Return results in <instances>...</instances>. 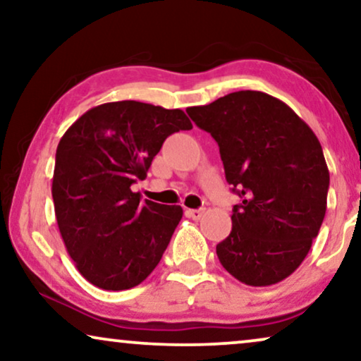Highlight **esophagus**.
Wrapping results in <instances>:
<instances>
[{
  "mask_svg": "<svg viewBox=\"0 0 361 361\" xmlns=\"http://www.w3.org/2000/svg\"><path fill=\"white\" fill-rule=\"evenodd\" d=\"M185 215L192 220H200L205 215V209H197V210H185Z\"/></svg>",
  "mask_w": 361,
  "mask_h": 361,
  "instance_id": "esophagus-1",
  "label": "esophagus"
}]
</instances>
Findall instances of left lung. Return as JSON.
<instances>
[{
  "label": "left lung",
  "mask_w": 361,
  "mask_h": 361,
  "mask_svg": "<svg viewBox=\"0 0 361 361\" xmlns=\"http://www.w3.org/2000/svg\"><path fill=\"white\" fill-rule=\"evenodd\" d=\"M187 113L219 142L225 177L241 197L231 231L216 245L228 273L271 286L294 273L327 210L329 167L307 123L284 102L241 90Z\"/></svg>",
  "instance_id": "left-lung-1"
}]
</instances>
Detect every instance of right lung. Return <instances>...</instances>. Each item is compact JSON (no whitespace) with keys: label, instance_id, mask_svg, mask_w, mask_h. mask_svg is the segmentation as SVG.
<instances>
[{"label":"right lung","instance_id":"right-lung-1","mask_svg":"<svg viewBox=\"0 0 361 361\" xmlns=\"http://www.w3.org/2000/svg\"><path fill=\"white\" fill-rule=\"evenodd\" d=\"M180 130L192 123L179 108L125 100L93 106L59 141L57 225L78 273L97 288L131 289L159 264L182 209L142 202L131 185L146 179L162 142Z\"/></svg>","mask_w":361,"mask_h":361}]
</instances>
